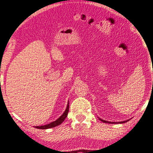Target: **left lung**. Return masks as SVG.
Returning a JSON list of instances; mask_svg holds the SVG:
<instances>
[{
	"label": "left lung",
	"mask_w": 153,
	"mask_h": 153,
	"mask_svg": "<svg viewBox=\"0 0 153 153\" xmlns=\"http://www.w3.org/2000/svg\"><path fill=\"white\" fill-rule=\"evenodd\" d=\"M99 120H100L102 121V123H112V124H115V123H116V124H118V123H126V122H128V121H129V120H126V121H122V122H109V121H106V120H102V119H100V117H99Z\"/></svg>",
	"instance_id": "left-lung-1"
}]
</instances>
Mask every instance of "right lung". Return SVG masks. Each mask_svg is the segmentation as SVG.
Returning a JSON list of instances; mask_svg holds the SVG:
<instances>
[{"label": "right lung", "mask_w": 153, "mask_h": 153, "mask_svg": "<svg viewBox=\"0 0 153 153\" xmlns=\"http://www.w3.org/2000/svg\"><path fill=\"white\" fill-rule=\"evenodd\" d=\"M68 111H69V102H68V103L67 108H66L65 112H64V113H62V115H61V116L59 117L58 119H57L56 121H54V122H52V123H49V124L45 125V126H36V127H35V128H38V129L45 130V129H48V128H54V127L58 126H59V125L61 124V123L63 122L64 120H65V119L66 118V117L68 116Z\"/></svg>", "instance_id": "add662e5"}]
</instances>
